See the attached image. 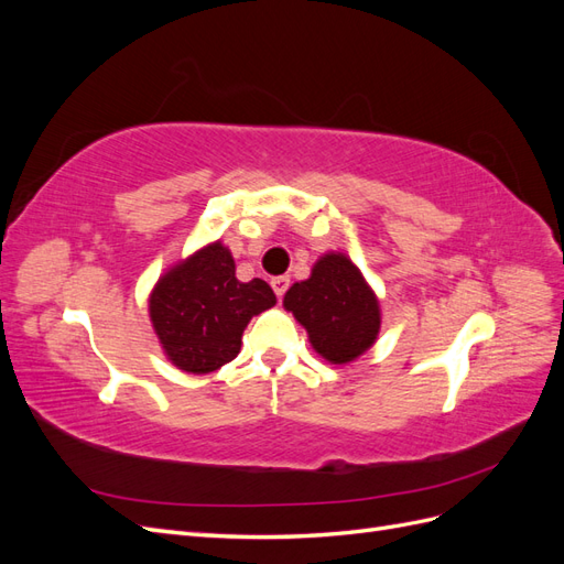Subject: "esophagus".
<instances>
[{"instance_id": "esophagus-1", "label": "esophagus", "mask_w": 564, "mask_h": 564, "mask_svg": "<svg viewBox=\"0 0 564 564\" xmlns=\"http://www.w3.org/2000/svg\"><path fill=\"white\" fill-rule=\"evenodd\" d=\"M272 289H275V294L282 299L284 294H286V289H289V284H292V280H289L286 275H280V278H272Z\"/></svg>"}]
</instances>
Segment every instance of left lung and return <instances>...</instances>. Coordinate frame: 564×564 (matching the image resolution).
Segmentation results:
<instances>
[{"instance_id": "left-lung-1", "label": "left lung", "mask_w": 564, "mask_h": 564, "mask_svg": "<svg viewBox=\"0 0 564 564\" xmlns=\"http://www.w3.org/2000/svg\"><path fill=\"white\" fill-rule=\"evenodd\" d=\"M284 308L303 324L313 348L334 365L362 355L381 327L377 296L344 253L322 256L313 275L289 289Z\"/></svg>"}]
</instances>
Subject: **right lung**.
<instances>
[{"label":"right lung","mask_w":564,"mask_h":564,"mask_svg":"<svg viewBox=\"0 0 564 564\" xmlns=\"http://www.w3.org/2000/svg\"><path fill=\"white\" fill-rule=\"evenodd\" d=\"M275 303L268 282L237 280L230 251L214 242L158 282L150 319L169 360L183 371L209 373L235 360L249 319Z\"/></svg>","instance_id":"obj_1"}]
</instances>
